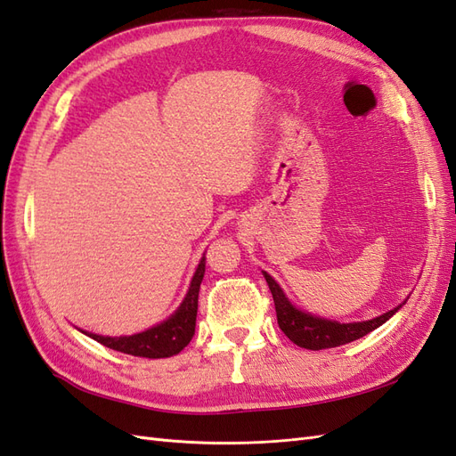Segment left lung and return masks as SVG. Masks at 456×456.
<instances>
[{"label": "left lung", "instance_id": "8db88e82", "mask_svg": "<svg viewBox=\"0 0 456 456\" xmlns=\"http://www.w3.org/2000/svg\"><path fill=\"white\" fill-rule=\"evenodd\" d=\"M265 277V283L270 287L273 302H275V312H277V323L281 331L289 337L295 345L308 348V350H322V348H333L339 345H346L350 341H356L360 337L368 335L370 331L378 330L379 325H383L391 316H395V312L403 308L399 305L396 308L381 314V316H376L366 322H350V323H341L335 320H325L320 316H312L310 312H305L297 308L293 302L287 298L283 293V289L279 287L275 279L267 273L262 272Z\"/></svg>", "mask_w": 456, "mask_h": 456}]
</instances>
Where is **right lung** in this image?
<instances>
[{"label":"right lung","instance_id":"add662e5","mask_svg":"<svg viewBox=\"0 0 456 456\" xmlns=\"http://www.w3.org/2000/svg\"><path fill=\"white\" fill-rule=\"evenodd\" d=\"M204 272H206V258L202 256V260L196 267L191 287L186 290L181 306L175 310L167 320H163L161 323L154 325V328L134 333V335H123V337H103V335L88 333L83 330L80 331L103 346L119 350V353H125V354L140 356V358H169L173 354H179L181 350L191 343L194 335L198 293H200Z\"/></svg>","mask_w":456,"mask_h":456}]
</instances>
